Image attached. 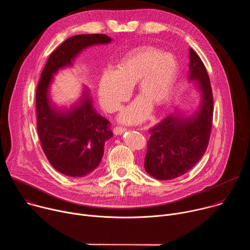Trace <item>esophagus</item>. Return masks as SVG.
Masks as SVG:
<instances>
[{"label":"esophagus","mask_w":250,"mask_h":250,"mask_svg":"<svg viewBox=\"0 0 250 250\" xmlns=\"http://www.w3.org/2000/svg\"><path fill=\"white\" fill-rule=\"evenodd\" d=\"M125 131H126V128H125V127H122V126H116V127H114V133H115L116 135L122 134V133H124Z\"/></svg>","instance_id":"esophagus-1"}]
</instances>
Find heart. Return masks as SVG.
I'll list each match as a JSON object with an SVG mask.
<instances>
[{"instance_id": "obj_1", "label": "heart", "mask_w": 250, "mask_h": 250, "mask_svg": "<svg viewBox=\"0 0 250 250\" xmlns=\"http://www.w3.org/2000/svg\"><path fill=\"white\" fill-rule=\"evenodd\" d=\"M178 76L179 63L173 54L153 46H140L125 55L118 68L108 66L103 70L99 98L106 111L114 112L129 99L136 83L140 97L121 111L119 120L139 124L149 117L152 104L160 106L169 101Z\"/></svg>"}]
</instances>
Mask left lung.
Listing matches in <instances>:
<instances>
[{
    "label": "left lung",
    "instance_id": "obj_1",
    "mask_svg": "<svg viewBox=\"0 0 250 250\" xmlns=\"http://www.w3.org/2000/svg\"><path fill=\"white\" fill-rule=\"evenodd\" d=\"M189 80L201 92L199 109L191 116L171 114L149 129L145 158L146 172L158 180H171L191 170L206 152L210 136L213 99L207 69L189 49Z\"/></svg>",
    "mask_w": 250,
    "mask_h": 250
}]
</instances>
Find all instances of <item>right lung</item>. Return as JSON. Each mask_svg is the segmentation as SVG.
Instances as JSON below:
<instances>
[{"mask_svg":"<svg viewBox=\"0 0 250 250\" xmlns=\"http://www.w3.org/2000/svg\"><path fill=\"white\" fill-rule=\"evenodd\" d=\"M112 39L105 34H78L66 40L49 56L37 89V127L42 150L50 164L70 177L92 173L104 155V142L113 136L110 122L100 116L86 91L70 105H55L49 97L53 74L72 65L85 48L106 44Z\"/></svg>","mask_w":250,"mask_h":250,"instance_id":"right-lung-1","label":"right lung"}]
</instances>
